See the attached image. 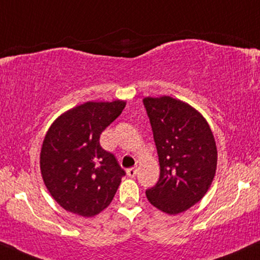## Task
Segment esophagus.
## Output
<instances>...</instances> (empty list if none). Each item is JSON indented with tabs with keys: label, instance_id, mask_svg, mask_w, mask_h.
<instances>
[{
	"label": "esophagus",
	"instance_id": "obj_1",
	"mask_svg": "<svg viewBox=\"0 0 260 260\" xmlns=\"http://www.w3.org/2000/svg\"><path fill=\"white\" fill-rule=\"evenodd\" d=\"M126 174L129 177H135L136 174H137V169L136 168H130L126 170Z\"/></svg>",
	"mask_w": 260,
	"mask_h": 260
}]
</instances>
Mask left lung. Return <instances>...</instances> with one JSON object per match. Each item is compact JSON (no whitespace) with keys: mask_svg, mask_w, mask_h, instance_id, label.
Here are the masks:
<instances>
[{"mask_svg":"<svg viewBox=\"0 0 260 260\" xmlns=\"http://www.w3.org/2000/svg\"><path fill=\"white\" fill-rule=\"evenodd\" d=\"M159 156L160 177L147 189L153 206L169 214L187 211L204 198L217 169L210 125L195 108L170 96L145 98Z\"/></svg>","mask_w":260,"mask_h":260,"instance_id":"left-lung-1","label":"left lung"}]
</instances>
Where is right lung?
Instances as JSON below:
<instances>
[{"label":"right lung","mask_w":260,"mask_h":260,"mask_svg":"<svg viewBox=\"0 0 260 260\" xmlns=\"http://www.w3.org/2000/svg\"><path fill=\"white\" fill-rule=\"evenodd\" d=\"M125 101L85 102L60 115L44 137L40 166L54 200L69 212L92 217L113 200L125 171L100 146V135Z\"/></svg>","instance_id":"add662e5"}]
</instances>
